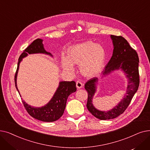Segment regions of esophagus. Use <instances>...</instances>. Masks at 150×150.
Masks as SVG:
<instances>
[{"label": "esophagus", "instance_id": "34e87169", "mask_svg": "<svg viewBox=\"0 0 150 150\" xmlns=\"http://www.w3.org/2000/svg\"><path fill=\"white\" fill-rule=\"evenodd\" d=\"M76 88L78 89H80V88H81L83 87V83L80 81H77L76 83Z\"/></svg>", "mask_w": 150, "mask_h": 150}]
</instances>
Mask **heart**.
<instances>
[{"instance_id":"heart-1","label":"heart","mask_w":150,"mask_h":150,"mask_svg":"<svg viewBox=\"0 0 150 150\" xmlns=\"http://www.w3.org/2000/svg\"><path fill=\"white\" fill-rule=\"evenodd\" d=\"M67 58L62 59L64 69L73 73L72 64H80L81 73L86 76L97 75L103 69L106 58L104 48L92 42H86L70 47L67 51Z\"/></svg>"}]
</instances>
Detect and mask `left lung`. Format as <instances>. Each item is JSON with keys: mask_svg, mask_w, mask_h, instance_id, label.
I'll list each match as a JSON object with an SVG mask.
<instances>
[{"mask_svg": "<svg viewBox=\"0 0 150 150\" xmlns=\"http://www.w3.org/2000/svg\"><path fill=\"white\" fill-rule=\"evenodd\" d=\"M111 38L114 45L113 53L111 59L103 71V75H106L112 71L122 69L128 78V85L125 98L112 109L105 112L99 111L92 104V98L96 92V83L98 81V78H92L86 83L84 88L88 94L86 106L94 117L100 120L112 119L123 114L137 92L140 83L139 59L137 53L123 37L111 35Z\"/></svg>", "mask_w": 150, "mask_h": 150, "instance_id": "left-lung-1", "label": "left lung"}]
</instances>
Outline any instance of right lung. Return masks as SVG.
Segmentation results:
<instances>
[{
	"label": "right lung",
	"instance_id": "add662e5",
	"mask_svg": "<svg viewBox=\"0 0 150 150\" xmlns=\"http://www.w3.org/2000/svg\"><path fill=\"white\" fill-rule=\"evenodd\" d=\"M33 53H45L52 57V54L46 52L44 48L42 39H37L23 50L20 55L18 62V67L14 76V82L16 88L17 87V75L19 67V64L22 58L27 57L28 54ZM76 91V83L74 81H61L58 88L55 92L54 96L50 101L46 105L41 108H35L31 106L22 100V103L27 112L35 119L42 122H52L58 120L64 113L66 108V102L68 97L71 93ZM20 95V94H19Z\"/></svg>",
	"mask_w": 150,
	"mask_h": 150
}]
</instances>
